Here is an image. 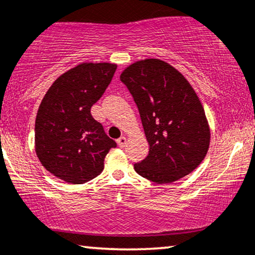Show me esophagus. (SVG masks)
Instances as JSON below:
<instances>
[{"instance_id":"34e87169","label":"esophagus","mask_w":255,"mask_h":255,"mask_svg":"<svg viewBox=\"0 0 255 255\" xmlns=\"http://www.w3.org/2000/svg\"><path fill=\"white\" fill-rule=\"evenodd\" d=\"M127 142H128V140H127V137L126 136H121L120 138H118V144H119V147H125L126 144H127Z\"/></svg>"}]
</instances>
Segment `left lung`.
<instances>
[{"instance_id": "left-lung-1", "label": "left lung", "mask_w": 255, "mask_h": 255, "mask_svg": "<svg viewBox=\"0 0 255 255\" xmlns=\"http://www.w3.org/2000/svg\"><path fill=\"white\" fill-rule=\"evenodd\" d=\"M120 79L137 106L149 144L148 156L135 163V172L156 183L192 173L207 154L211 129L191 83L159 59L129 64Z\"/></svg>"}]
</instances>
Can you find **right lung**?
Returning a JSON list of instances; mask_svg holds the SVG:
<instances>
[{
  "label": "right lung",
  "mask_w": 255,
  "mask_h": 255,
  "mask_svg": "<svg viewBox=\"0 0 255 255\" xmlns=\"http://www.w3.org/2000/svg\"><path fill=\"white\" fill-rule=\"evenodd\" d=\"M117 67L108 62L77 64L57 77L42 99L35 120V151L56 178L73 185L96 178L108 151L117 147L90 114Z\"/></svg>",
  "instance_id": "1"
}]
</instances>
